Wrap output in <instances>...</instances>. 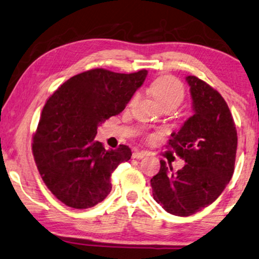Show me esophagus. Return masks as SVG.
<instances>
[{
  "mask_svg": "<svg viewBox=\"0 0 259 259\" xmlns=\"http://www.w3.org/2000/svg\"><path fill=\"white\" fill-rule=\"evenodd\" d=\"M146 156V152H140V151H135L133 153V158H136V159H141V158H144Z\"/></svg>",
  "mask_w": 259,
  "mask_h": 259,
  "instance_id": "1",
  "label": "esophagus"
}]
</instances>
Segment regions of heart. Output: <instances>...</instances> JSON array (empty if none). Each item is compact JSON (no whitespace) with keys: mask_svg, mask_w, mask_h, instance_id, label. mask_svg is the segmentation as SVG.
Segmentation results:
<instances>
[{"mask_svg":"<svg viewBox=\"0 0 259 259\" xmlns=\"http://www.w3.org/2000/svg\"><path fill=\"white\" fill-rule=\"evenodd\" d=\"M150 92L161 107H178L185 98L183 83L171 75H163L154 79L150 84ZM135 99V96L133 100Z\"/></svg>","mask_w":259,"mask_h":259,"instance_id":"obj_1","label":"heart"}]
</instances>
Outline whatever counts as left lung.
<instances>
[{
	"label": "left lung",
	"instance_id": "1",
	"mask_svg": "<svg viewBox=\"0 0 259 259\" xmlns=\"http://www.w3.org/2000/svg\"><path fill=\"white\" fill-rule=\"evenodd\" d=\"M194 115L167 143L186 161L173 172L160 160L151 179L153 199L169 214L190 216L209 206L231 179L237 150V131L228 105L218 91L188 75Z\"/></svg>",
	"mask_w": 259,
	"mask_h": 259
}]
</instances>
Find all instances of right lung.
<instances>
[{"mask_svg": "<svg viewBox=\"0 0 259 259\" xmlns=\"http://www.w3.org/2000/svg\"><path fill=\"white\" fill-rule=\"evenodd\" d=\"M146 75V69L130 74L90 69L72 76L48 99L32 153L44 184L59 201L86 209L109 194L111 173L130 159L131 150L126 145L106 150L94 141L98 126L124 109Z\"/></svg>", "mask_w": 259, "mask_h": 259, "instance_id": "add662e5", "label": "right lung"}]
</instances>
